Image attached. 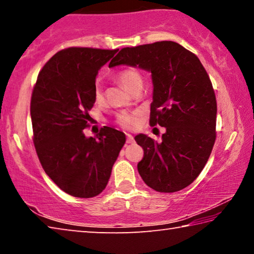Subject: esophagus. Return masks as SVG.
Segmentation results:
<instances>
[{"instance_id":"obj_1","label":"esophagus","mask_w":254,"mask_h":254,"mask_svg":"<svg viewBox=\"0 0 254 254\" xmlns=\"http://www.w3.org/2000/svg\"><path fill=\"white\" fill-rule=\"evenodd\" d=\"M127 143H133V142H134V137H133L131 134H128V133L127 134Z\"/></svg>"}]
</instances>
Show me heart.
Masks as SVG:
<instances>
[{
	"label": "heart",
	"mask_w": 254,
	"mask_h": 254,
	"mask_svg": "<svg viewBox=\"0 0 254 254\" xmlns=\"http://www.w3.org/2000/svg\"><path fill=\"white\" fill-rule=\"evenodd\" d=\"M117 79L127 89L128 92H130L136 84L142 83V77H141L140 72L134 69V68L130 67L120 70L117 74ZM93 95L95 102L100 103L103 101V89L102 86L98 83L94 85ZM117 120L120 126L130 128L136 124V113H133V112H121V113L118 114Z\"/></svg>",
	"instance_id": "b5f03b06"
}]
</instances>
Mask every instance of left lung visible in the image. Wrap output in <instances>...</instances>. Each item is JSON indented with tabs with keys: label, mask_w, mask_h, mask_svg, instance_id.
Listing matches in <instances>:
<instances>
[{
	"label": "left lung",
	"mask_w": 254,
	"mask_h": 254,
	"mask_svg": "<svg viewBox=\"0 0 254 254\" xmlns=\"http://www.w3.org/2000/svg\"><path fill=\"white\" fill-rule=\"evenodd\" d=\"M120 65L151 72L150 124L166 128L161 142L142 133L134 137L144 150L137 171L159 192L182 190L198 177L216 139L217 105L207 72L174 41L123 48L109 67Z\"/></svg>",
	"instance_id": "8db88e82"
}]
</instances>
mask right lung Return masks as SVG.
<instances>
[{
	"instance_id": "add662e5",
	"label": "right lung",
	"mask_w": 254,
	"mask_h": 254,
	"mask_svg": "<svg viewBox=\"0 0 254 254\" xmlns=\"http://www.w3.org/2000/svg\"><path fill=\"white\" fill-rule=\"evenodd\" d=\"M119 49H64L38 75L31 97L33 143L46 174L67 194L91 198L104 190L126 134L104 127L87 137L88 111L102 66Z\"/></svg>"
}]
</instances>
